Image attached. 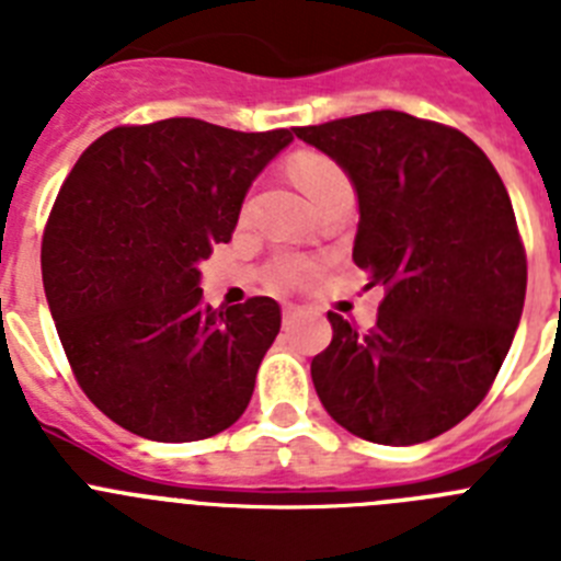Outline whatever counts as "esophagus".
<instances>
[{"instance_id":"esophagus-1","label":"esophagus","mask_w":561,"mask_h":561,"mask_svg":"<svg viewBox=\"0 0 561 561\" xmlns=\"http://www.w3.org/2000/svg\"><path fill=\"white\" fill-rule=\"evenodd\" d=\"M297 314H300V309H297V306H286V309H284V323L289 325Z\"/></svg>"}]
</instances>
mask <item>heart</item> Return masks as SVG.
<instances>
[{"label":"heart","mask_w":561,"mask_h":561,"mask_svg":"<svg viewBox=\"0 0 561 561\" xmlns=\"http://www.w3.org/2000/svg\"><path fill=\"white\" fill-rule=\"evenodd\" d=\"M291 173H295V182L304 187L309 199H317L320 193L340 185V182H348L340 165L331 162L329 157H320V153H300L295 165H291Z\"/></svg>","instance_id":"1"}]
</instances>
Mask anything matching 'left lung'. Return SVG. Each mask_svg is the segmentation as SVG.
<instances>
[{
    "label": "left lung",
    "instance_id": "1",
    "mask_svg": "<svg viewBox=\"0 0 561 561\" xmlns=\"http://www.w3.org/2000/svg\"><path fill=\"white\" fill-rule=\"evenodd\" d=\"M295 134L348 173L354 264L385 286L365 334L329 314L331 345L311 359L317 396L374 444L447 433L489 393L523 314L528 266L500 173L458 128L393 108Z\"/></svg>",
    "mask_w": 561,
    "mask_h": 561
}]
</instances>
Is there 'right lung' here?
<instances>
[{
    "instance_id": "right-lung-1",
    "label": "right lung",
    "mask_w": 561,
    "mask_h": 561,
    "mask_svg": "<svg viewBox=\"0 0 561 561\" xmlns=\"http://www.w3.org/2000/svg\"><path fill=\"white\" fill-rule=\"evenodd\" d=\"M291 140L168 117L112 128L69 171L44 230V291L78 385L128 433L202 440L250 404L280 306L210 309L199 264Z\"/></svg>"
}]
</instances>
